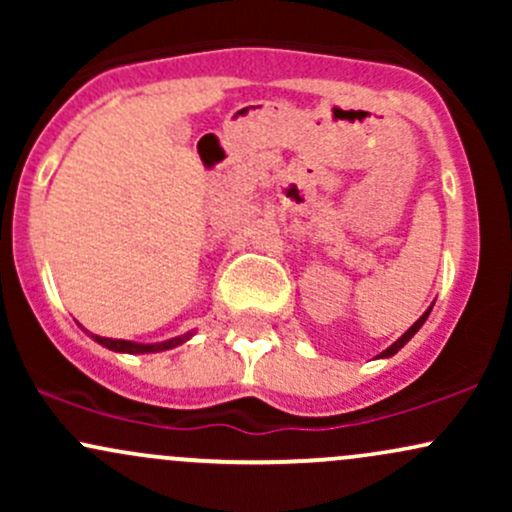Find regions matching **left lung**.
<instances>
[{
    "label": "left lung",
    "mask_w": 512,
    "mask_h": 512,
    "mask_svg": "<svg viewBox=\"0 0 512 512\" xmlns=\"http://www.w3.org/2000/svg\"><path fill=\"white\" fill-rule=\"evenodd\" d=\"M428 313H431V308H428V310H426V313H424V315H421V317H419V320H416V322H414V325H411V327H409V330H407V332H404V334H402V337H399V339H397V342L390 346V349H385V351H383V354H380V358H387V356H395V354H397V351H399V349H402V346H404V344H407V342H409V339H411V337H414V334L421 330V325H424V322H426V317H428Z\"/></svg>",
    "instance_id": "1"
}]
</instances>
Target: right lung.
Segmentation results:
<instances>
[{"instance_id": "1", "label": "right lung", "mask_w": 512, "mask_h": 512, "mask_svg": "<svg viewBox=\"0 0 512 512\" xmlns=\"http://www.w3.org/2000/svg\"><path fill=\"white\" fill-rule=\"evenodd\" d=\"M93 339H96L98 344H103L105 349L120 351V354H154V351L173 349V346H178L185 342V339H190V334L168 339V342H161V344H137V342H125V339H108V337H93Z\"/></svg>"}]
</instances>
